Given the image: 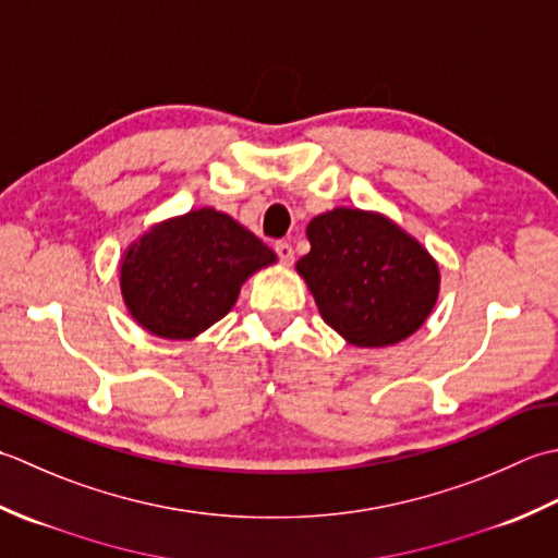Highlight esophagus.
Returning <instances> with one entry per match:
<instances>
[{
    "label": "esophagus",
    "instance_id": "obj_1",
    "mask_svg": "<svg viewBox=\"0 0 558 558\" xmlns=\"http://www.w3.org/2000/svg\"><path fill=\"white\" fill-rule=\"evenodd\" d=\"M275 250H277V255H279V259H281L283 265H291L293 263V247L287 241H279L275 245Z\"/></svg>",
    "mask_w": 558,
    "mask_h": 558
}]
</instances>
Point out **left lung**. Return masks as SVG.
<instances>
[{
	"label": "left lung",
	"mask_w": 558,
	"mask_h": 558,
	"mask_svg": "<svg viewBox=\"0 0 558 558\" xmlns=\"http://www.w3.org/2000/svg\"><path fill=\"white\" fill-rule=\"evenodd\" d=\"M305 235L311 253L295 271L344 342L361 349L400 344L436 308L438 263L390 216L337 207L315 216Z\"/></svg>",
	"instance_id": "1"
}]
</instances>
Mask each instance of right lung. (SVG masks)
Returning <instances> with one entry per match:
<instances>
[{
  "label": "right lung",
  "instance_id": "right-lung-1",
  "mask_svg": "<svg viewBox=\"0 0 558 558\" xmlns=\"http://www.w3.org/2000/svg\"><path fill=\"white\" fill-rule=\"evenodd\" d=\"M275 263V250L233 216L202 207L154 223L128 245L120 293L146 332L187 342L229 315L243 283Z\"/></svg>",
  "mask_w": 558,
  "mask_h": 558
}]
</instances>
